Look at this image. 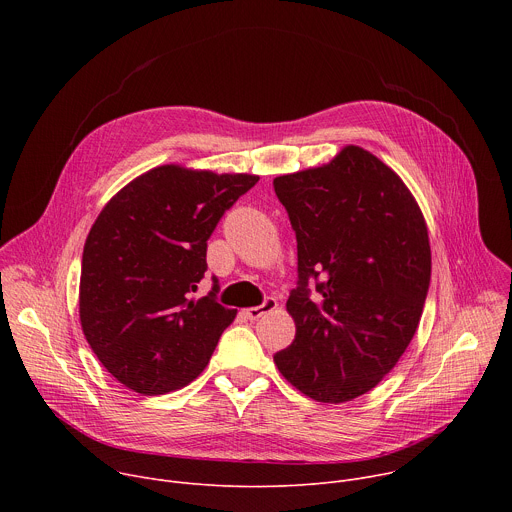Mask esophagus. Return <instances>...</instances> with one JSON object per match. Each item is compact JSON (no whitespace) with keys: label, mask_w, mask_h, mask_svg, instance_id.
<instances>
[{"label":"esophagus","mask_w":512,"mask_h":512,"mask_svg":"<svg viewBox=\"0 0 512 512\" xmlns=\"http://www.w3.org/2000/svg\"><path fill=\"white\" fill-rule=\"evenodd\" d=\"M275 308H277V300H275V298H267L261 306L247 308V310H243V314H245L247 320H259L261 316H265L267 312H273Z\"/></svg>","instance_id":"34e87169"}]
</instances>
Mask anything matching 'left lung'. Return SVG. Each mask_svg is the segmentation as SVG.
<instances>
[{
  "label": "left lung",
  "mask_w": 512,
  "mask_h": 512,
  "mask_svg": "<svg viewBox=\"0 0 512 512\" xmlns=\"http://www.w3.org/2000/svg\"><path fill=\"white\" fill-rule=\"evenodd\" d=\"M273 188L296 231L300 273L285 304L296 338L273 354L275 367L314 401H352L393 371L417 332L431 277L423 212L360 145L277 176Z\"/></svg>",
  "instance_id": "obj_1"
}]
</instances>
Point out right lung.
<instances>
[{"instance_id":"add662e5","label":"right lung","mask_w":512,"mask_h":512,"mask_svg":"<svg viewBox=\"0 0 512 512\" xmlns=\"http://www.w3.org/2000/svg\"><path fill=\"white\" fill-rule=\"evenodd\" d=\"M255 174L180 164L152 168L99 212L83 251L79 316L103 367L139 395L192 383L235 320L214 300L192 298L206 271V241Z\"/></svg>"}]
</instances>
